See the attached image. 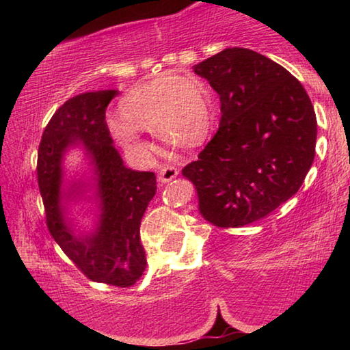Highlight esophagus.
<instances>
[{"label":"esophagus","instance_id":"1","mask_svg":"<svg viewBox=\"0 0 350 350\" xmlns=\"http://www.w3.org/2000/svg\"><path fill=\"white\" fill-rule=\"evenodd\" d=\"M176 176H177V168H174L173 165H163V167H161V170H159V182L162 183L171 182L173 179H176Z\"/></svg>","mask_w":350,"mask_h":350}]
</instances>
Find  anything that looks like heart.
I'll list each match as a JSON object with an SVG mask.
<instances>
[{
	"mask_svg": "<svg viewBox=\"0 0 350 350\" xmlns=\"http://www.w3.org/2000/svg\"><path fill=\"white\" fill-rule=\"evenodd\" d=\"M118 109L122 118H109L111 133L142 162L150 161L154 148L139 129L152 131L165 144L193 148L202 144L213 120L204 83L180 74H162L133 88Z\"/></svg>",
	"mask_w": 350,
	"mask_h": 350,
	"instance_id": "b5f03b06",
	"label": "heart"
}]
</instances>
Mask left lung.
Wrapping results in <instances>:
<instances>
[{
    "label": "left lung",
    "mask_w": 350,
    "mask_h": 350,
    "mask_svg": "<svg viewBox=\"0 0 350 350\" xmlns=\"http://www.w3.org/2000/svg\"><path fill=\"white\" fill-rule=\"evenodd\" d=\"M193 69L219 94L221 122L182 176L206 222L244 227L303 185L315 157V111L287 69L254 51L227 47Z\"/></svg>",
    "instance_id": "obj_1"
}]
</instances>
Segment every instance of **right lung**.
I'll return each mask as SVG.
<instances>
[{"instance_id": "add662e5", "label": "right lung", "mask_w": 350, "mask_h": 350, "mask_svg": "<svg viewBox=\"0 0 350 350\" xmlns=\"http://www.w3.org/2000/svg\"><path fill=\"white\" fill-rule=\"evenodd\" d=\"M116 96L114 90L85 92L55 111L38 146L37 177L47 230L64 254L88 280L123 288L134 286L146 267L140 222L157 182L150 171L126 168L112 145L106 108ZM79 141L96 165L103 210L99 228L91 237H75L59 205L62 152ZM79 188L74 185L72 193Z\"/></svg>"}]
</instances>
